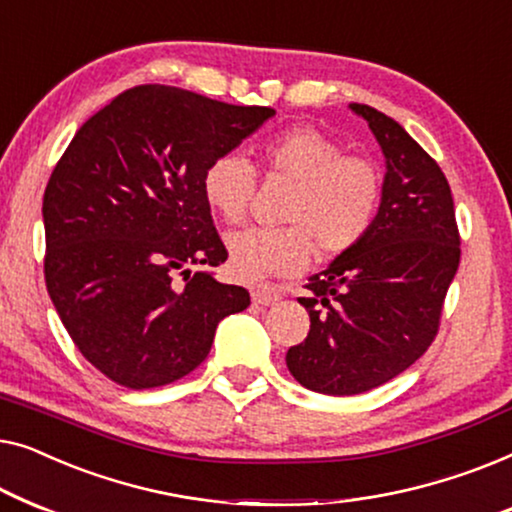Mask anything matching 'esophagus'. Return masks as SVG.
I'll list each match as a JSON object with an SVG mask.
<instances>
[{"instance_id":"esophagus-1","label":"esophagus","mask_w":512,"mask_h":512,"mask_svg":"<svg viewBox=\"0 0 512 512\" xmlns=\"http://www.w3.org/2000/svg\"><path fill=\"white\" fill-rule=\"evenodd\" d=\"M250 297H253V304H259V306H273V304H276V301L280 299V292L273 290V287L259 285V287H255L253 292H250Z\"/></svg>"}]
</instances>
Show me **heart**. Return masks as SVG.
<instances>
[{"label": "heart", "mask_w": 512, "mask_h": 512, "mask_svg": "<svg viewBox=\"0 0 512 512\" xmlns=\"http://www.w3.org/2000/svg\"><path fill=\"white\" fill-rule=\"evenodd\" d=\"M266 174L292 183L280 229L250 227L227 239V264L243 283L292 276L311 264L313 250L348 253L369 234L383 199V178L364 157L343 155L334 139L315 127H290L264 141ZM255 171L239 155H218L206 164L201 194L222 220L239 222L248 211Z\"/></svg>", "instance_id": "obj_1"}]
</instances>
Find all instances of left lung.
<instances>
[{
    "label": "left lung",
    "mask_w": 512,
    "mask_h": 512,
    "mask_svg": "<svg viewBox=\"0 0 512 512\" xmlns=\"http://www.w3.org/2000/svg\"><path fill=\"white\" fill-rule=\"evenodd\" d=\"M385 155L383 199L369 234L308 278L311 315L287 369L308 390L350 397L397 378L434 341L459 266V232L443 171L397 120L350 104Z\"/></svg>",
    "instance_id": "8db88e82"
}]
</instances>
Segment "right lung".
Masks as SVG:
<instances>
[{
	"instance_id": "1",
	"label": "right lung",
	"mask_w": 512,
	"mask_h": 512,
	"mask_svg": "<svg viewBox=\"0 0 512 512\" xmlns=\"http://www.w3.org/2000/svg\"><path fill=\"white\" fill-rule=\"evenodd\" d=\"M276 111L171 85L122 92L78 129L43 194L46 287L88 362L129 390L204 362L250 294L208 269L227 259L201 194L206 164Z\"/></svg>"
}]
</instances>
